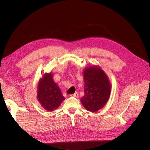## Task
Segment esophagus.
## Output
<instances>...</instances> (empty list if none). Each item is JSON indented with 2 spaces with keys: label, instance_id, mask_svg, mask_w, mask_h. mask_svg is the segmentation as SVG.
<instances>
[{
  "label": "esophagus",
  "instance_id": "esophagus-1",
  "mask_svg": "<svg viewBox=\"0 0 150 150\" xmlns=\"http://www.w3.org/2000/svg\"><path fill=\"white\" fill-rule=\"evenodd\" d=\"M71 96H73V97H77L78 96V94L77 93H75L74 94H71L70 95Z\"/></svg>",
  "mask_w": 150,
  "mask_h": 150
}]
</instances>
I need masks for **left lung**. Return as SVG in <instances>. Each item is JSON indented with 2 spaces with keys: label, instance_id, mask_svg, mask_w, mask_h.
Instances as JSON below:
<instances>
[{
  "label": "left lung",
  "instance_id": "obj_1",
  "mask_svg": "<svg viewBox=\"0 0 150 150\" xmlns=\"http://www.w3.org/2000/svg\"><path fill=\"white\" fill-rule=\"evenodd\" d=\"M84 96L81 101L84 108L96 112L108 101L111 91L110 84L104 72L98 67H89L83 72Z\"/></svg>",
  "mask_w": 150,
  "mask_h": 150
}]
</instances>
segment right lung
<instances>
[{
  "label": "right lung",
  "instance_id": "add662e5",
  "mask_svg": "<svg viewBox=\"0 0 150 150\" xmlns=\"http://www.w3.org/2000/svg\"><path fill=\"white\" fill-rule=\"evenodd\" d=\"M37 98L42 108L50 112L56 109L65 99L53 81L51 73L45 74L40 79L38 85Z\"/></svg>",
  "mask_w": 150,
  "mask_h": 150
}]
</instances>
